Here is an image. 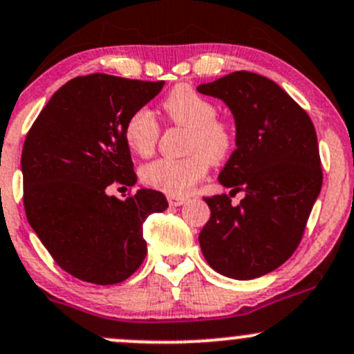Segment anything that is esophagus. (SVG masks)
I'll use <instances>...</instances> for the list:
<instances>
[{
  "instance_id": "34e87169",
  "label": "esophagus",
  "mask_w": 354,
  "mask_h": 354,
  "mask_svg": "<svg viewBox=\"0 0 354 354\" xmlns=\"http://www.w3.org/2000/svg\"><path fill=\"white\" fill-rule=\"evenodd\" d=\"M167 202H169L171 207H180V205H183L185 202H187V198H185V196L169 195V196H167Z\"/></svg>"
}]
</instances>
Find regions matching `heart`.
<instances>
[{
    "instance_id": "heart-1",
    "label": "heart",
    "mask_w": 354,
    "mask_h": 354,
    "mask_svg": "<svg viewBox=\"0 0 354 354\" xmlns=\"http://www.w3.org/2000/svg\"><path fill=\"white\" fill-rule=\"evenodd\" d=\"M167 120L188 129L187 158H161L140 169L149 188L167 195H185L207 174L208 166L224 162L236 147V130L227 118L217 117V106L192 86H176L162 100ZM159 127L151 110L139 109L127 118L124 139L137 156L147 158L158 146Z\"/></svg>"
}]
</instances>
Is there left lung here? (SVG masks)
Listing matches in <instances>:
<instances>
[{
  "mask_svg": "<svg viewBox=\"0 0 354 354\" xmlns=\"http://www.w3.org/2000/svg\"><path fill=\"white\" fill-rule=\"evenodd\" d=\"M196 89L232 111L237 149L218 181L230 196L245 192L236 207L225 193L207 196L200 248L221 274L252 280L283 265L302 241L322 187L317 136L307 111L265 76L236 71Z\"/></svg>",
  "mask_w": 354,
  "mask_h": 354,
  "instance_id": "left-lung-1",
  "label": "left lung"
}]
</instances>
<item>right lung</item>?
<instances>
[{"label":"right lung","mask_w":354,"mask_h":354,"mask_svg":"<svg viewBox=\"0 0 354 354\" xmlns=\"http://www.w3.org/2000/svg\"><path fill=\"white\" fill-rule=\"evenodd\" d=\"M165 86L110 74L68 81L30 127L21 151L24 207L28 224L54 261L80 280L115 285L147 254L144 222L167 208L156 189L120 200L111 185L137 181L125 122Z\"/></svg>","instance_id":"1"}]
</instances>
